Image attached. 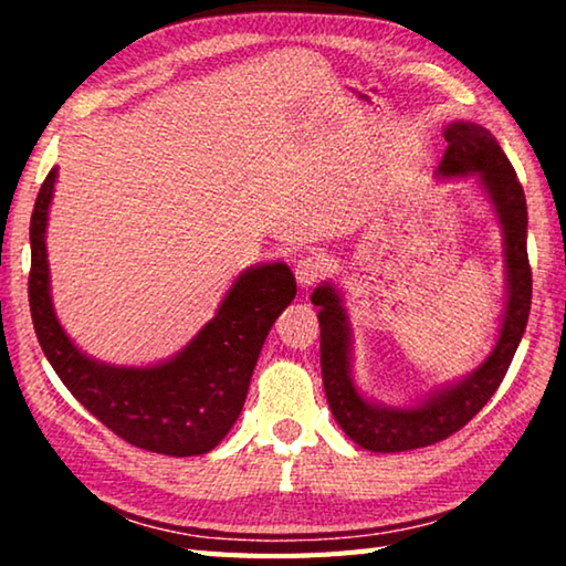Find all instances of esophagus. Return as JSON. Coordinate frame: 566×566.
<instances>
[{"label": "esophagus", "instance_id": "34e87169", "mask_svg": "<svg viewBox=\"0 0 566 566\" xmlns=\"http://www.w3.org/2000/svg\"><path fill=\"white\" fill-rule=\"evenodd\" d=\"M322 272H324V266L317 256H302V260L294 264V274H296V282H300V286H312L319 280Z\"/></svg>", "mask_w": 566, "mask_h": 566}]
</instances>
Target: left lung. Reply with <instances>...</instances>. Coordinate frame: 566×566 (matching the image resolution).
<instances>
[{"label":"left lung","mask_w":566,"mask_h":566,"mask_svg":"<svg viewBox=\"0 0 566 566\" xmlns=\"http://www.w3.org/2000/svg\"><path fill=\"white\" fill-rule=\"evenodd\" d=\"M444 157L439 179H476L502 227L504 247V312L492 352L467 377L427 391L405 407H389L364 397L352 377V324L339 286L322 282L312 292L319 306L322 381L334 421L352 442L369 452H409L442 442L462 429L486 401L510 369L514 352L530 319L532 270L526 260V199L510 159L496 139L474 122H452L444 127Z\"/></svg>","instance_id":"obj_1"}]
</instances>
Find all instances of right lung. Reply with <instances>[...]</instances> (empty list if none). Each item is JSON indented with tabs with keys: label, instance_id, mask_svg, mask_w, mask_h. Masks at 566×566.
<instances>
[{
	"label": "right lung",
	"instance_id": "add662e5",
	"mask_svg": "<svg viewBox=\"0 0 566 566\" xmlns=\"http://www.w3.org/2000/svg\"><path fill=\"white\" fill-rule=\"evenodd\" d=\"M54 185L56 167L36 195L30 224V310L44 357L76 401L124 442L167 457L212 452L244 407L266 334L294 300L292 270L284 262L249 266L175 357L147 367L99 361L70 339L52 304L46 222Z\"/></svg>",
	"mask_w": 566,
	"mask_h": 566
}]
</instances>
